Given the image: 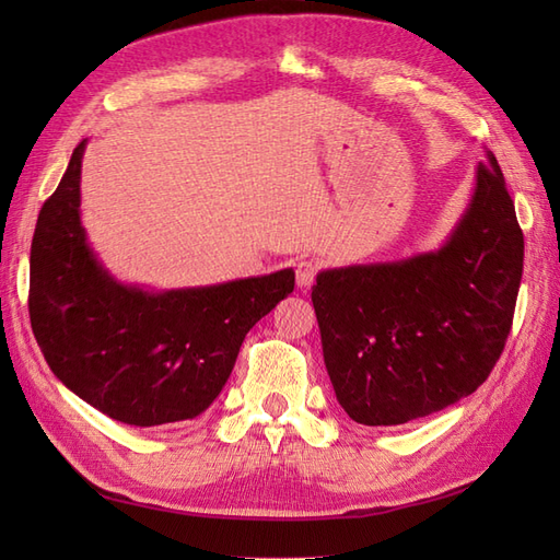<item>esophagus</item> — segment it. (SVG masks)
Returning a JSON list of instances; mask_svg holds the SVG:
<instances>
[{
	"label": "esophagus",
	"mask_w": 560,
	"mask_h": 560,
	"mask_svg": "<svg viewBox=\"0 0 560 560\" xmlns=\"http://www.w3.org/2000/svg\"><path fill=\"white\" fill-rule=\"evenodd\" d=\"M317 270H319V261H315V259H299L296 261V282H299V287H303V290H306V287H311L315 276H317Z\"/></svg>",
	"instance_id": "esophagus-1"
}]
</instances>
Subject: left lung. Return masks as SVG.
Returning <instances> with one entry per match:
<instances>
[{
    "mask_svg": "<svg viewBox=\"0 0 560 560\" xmlns=\"http://www.w3.org/2000/svg\"><path fill=\"white\" fill-rule=\"evenodd\" d=\"M523 233L486 151L465 212L436 249L327 268L313 306L327 374L362 425H404L471 395L510 336Z\"/></svg>",
    "mask_w": 560,
    "mask_h": 560,
    "instance_id": "1",
    "label": "left lung"
}]
</instances>
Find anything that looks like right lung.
<instances>
[{"label":"right lung","mask_w":560,"mask_h":560,"mask_svg":"<svg viewBox=\"0 0 560 560\" xmlns=\"http://www.w3.org/2000/svg\"><path fill=\"white\" fill-rule=\"evenodd\" d=\"M86 142L37 219L32 331L56 378L105 416L135 428L191 420L222 393L245 334L294 292V270L163 292L116 280L81 224Z\"/></svg>","instance_id":"add662e5"}]
</instances>
